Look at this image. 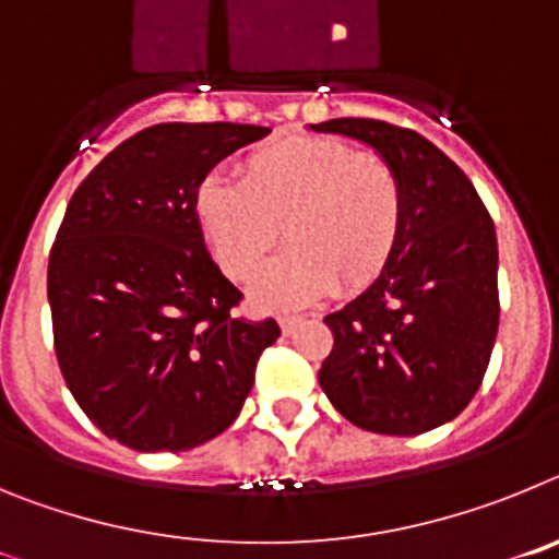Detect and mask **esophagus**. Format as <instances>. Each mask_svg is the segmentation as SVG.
<instances>
[{
	"mask_svg": "<svg viewBox=\"0 0 559 559\" xmlns=\"http://www.w3.org/2000/svg\"><path fill=\"white\" fill-rule=\"evenodd\" d=\"M299 324H302V316H283V319H280V330H283L285 335L294 333Z\"/></svg>",
	"mask_w": 559,
	"mask_h": 559,
	"instance_id": "obj_1",
	"label": "esophagus"
}]
</instances>
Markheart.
<instances>
[{"label":"heart","mask_w":559,"mask_h":559,"mask_svg":"<svg viewBox=\"0 0 559 559\" xmlns=\"http://www.w3.org/2000/svg\"><path fill=\"white\" fill-rule=\"evenodd\" d=\"M403 185L386 162L328 136H290L257 147L240 181L206 173L192 192V215L226 274L260 269L280 224L288 249L251 285L260 310H294L338 285L367 288L397 251Z\"/></svg>","instance_id":"1"}]
</instances>
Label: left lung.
<instances>
[{
  "label": "left lung",
  "mask_w": 559,
  "mask_h": 559,
  "mask_svg": "<svg viewBox=\"0 0 559 559\" xmlns=\"http://www.w3.org/2000/svg\"><path fill=\"white\" fill-rule=\"evenodd\" d=\"M372 147L403 185L386 271L324 316L319 383L341 417L389 437L445 426L473 400L498 333V240L471 179L426 136L380 120L310 126Z\"/></svg>",
  "instance_id": "1"
}]
</instances>
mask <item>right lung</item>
<instances>
[{"label": "right lung", "mask_w": 559, "mask_h": 559, "mask_svg": "<svg viewBox=\"0 0 559 559\" xmlns=\"http://www.w3.org/2000/svg\"><path fill=\"white\" fill-rule=\"evenodd\" d=\"M271 128L165 122L114 147L49 254L58 367L86 417L133 451H190L235 423L274 319L246 322L206 251L192 192Z\"/></svg>", "instance_id": "obj_1"}]
</instances>
